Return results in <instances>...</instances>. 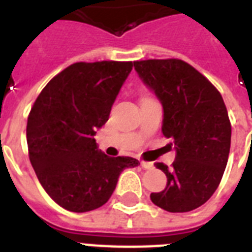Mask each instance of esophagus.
<instances>
[{"label": "esophagus", "mask_w": 252, "mask_h": 252, "mask_svg": "<svg viewBox=\"0 0 252 252\" xmlns=\"http://www.w3.org/2000/svg\"><path fill=\"white\" fill-rule=\"evenodd\" d=\"M141 167L145 168V170H150V168H153V163H150V162L141 161Z\"/></svg>", "instance_id": "esophagus-1"}]
</instances>
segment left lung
<instances>
[{"instance_id":"1","label":"left lung","mask_w":252,"mask_h":252,"mask_svg":"<svg viewBox=\"0 0 252 252\" xmlns=\"http://www.w3.org/2000/svg\"><path fill=\"white\" fill-rule=\"evenodd\" d=\"M133 66L161 100L162 133L176 150L171 168L154 163L167 184L150 199L172 213L193 211L211 199L226 167L231 140L226 106L207 77L186 61L154 59L133 61Z\"/></svg>"}]
</instances>
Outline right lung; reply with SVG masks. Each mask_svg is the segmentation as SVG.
Masks as SVG:
<instances>
[{
	"mask_svg": "<svg viewBox=\"0 0 252 252\" xmlns=\"http://www.w3.org/2000/svg\"><path fill=\"white\" fill-rule=\"evenodd\" d=\"M132 61L76 63L41 90L27 119L29 157L37 179L60 207L84 213L106 204L132 157H108L96 129L132 70Z\"/></svg>",
	"mask_w": 252,
	"mask_h": 252,
	"instance_id": "add662e5",
	"label": "right lung"
}]
</instances>
